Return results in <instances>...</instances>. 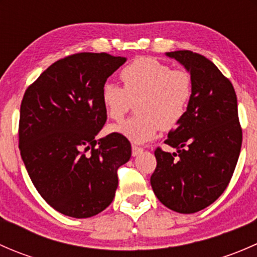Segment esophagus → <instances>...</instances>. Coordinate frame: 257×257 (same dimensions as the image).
<instances>
[{
  "label": "esophagus",
  "mask_w": 257,
  "mask_h": 257,
  "mask_svg": "<svg viewBox=\"0 0 257 257\" xmlns=\"http://www.w3.org/2000/svg\"><path fill=\"white\" fill-rule=\"evenodd\" d=\"M142 152H143V148L137 147V145H133V147H132V155H133V157H137V155L141 154Z\"/></svg>",
  "instance_id": "1"
}]
</instances>
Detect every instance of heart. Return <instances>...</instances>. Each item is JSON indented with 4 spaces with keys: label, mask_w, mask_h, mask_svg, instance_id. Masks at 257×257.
<instances>
[{
    "label": "heart",
    "mask_w": 257,
    "mask_h": 257,
    "mask_svg": "<svg viewBox=\"0 0 257 257\" xmlns=\"http://www.w3.org/2000/svg\"><path fill=\"white\" fill-rule=\"evenodd\" d=\"M123 88L107 82L100 99L105 113L113 120H121L136 102L139 113L134 118L112 126V131L136 144H144L157 137L160 129L175 128L188 112L194 93L193 77L184 69H172L167 63L139 57L120 72Z\"/></svg>",
    "instance_id": "heart-1"
}]
</instances>
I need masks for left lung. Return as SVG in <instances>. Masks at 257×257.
<instances>
[{
  "label": "left lung",
  "mask_w": 257,
  "mask_h": 257,
  "mask_svg": "<svg viewBox=\"0 0 257 257\" xmlns=\"http://www.w3.org/2000/svg\"><path fill=\"white\" fill-rule=\"evenodd\" d=\"M190 72L194 93L188 112L157 148V168L150 178L154 194L167 208L193 214L211 205L229 185L239 159L242 129L236 93L216 66L191 51L168 52Z\"/></svg>",
  "instance_id": "8db88e82"
}]
</instances>
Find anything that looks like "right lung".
I'll list each match as a JSON object with an SVG mask.
<instances>
[{
    "label": "right lung",
    "instance_id": "right-lung-1",
    "mask_svg": "<svg viewBox=\"0 0 257 257\" xmlns=\"http://www.w3.org/2000/svg\"><path fill=\"white\" fill-rule=\"evenodd\" d=\"M125 61L89 52L64 57L23 95L21 157L40 195L67 216L84 219L107 208L118 186L116 170L131 159L125 137L95 139L107 120L102 87Z\"/></svg>",
    "mask_w": 257,
    "mask_h": 257
}]
</instances>
